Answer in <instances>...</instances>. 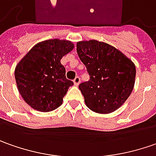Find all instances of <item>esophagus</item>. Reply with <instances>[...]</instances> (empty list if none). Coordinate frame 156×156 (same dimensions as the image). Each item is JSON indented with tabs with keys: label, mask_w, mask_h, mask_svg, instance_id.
Instances as JSON below:
<instances>
[{
	"label": "esophagus",
	"mask_w": 156,
	"mask_h": 156,
	"mask_svg": "<svg viewBox=\"0 0 156 156\" xmlns=\"http://www.w3.org/2000/svg\"><path fill=\"white\" fill-rule=\"evenodd\" d=\"M73 83H74V84L76 86H78L79 83H80V78L79 77H76V78H74V80H73Z\"/></svg>",
	"instance_id": "34e87169"
}]
</instances>
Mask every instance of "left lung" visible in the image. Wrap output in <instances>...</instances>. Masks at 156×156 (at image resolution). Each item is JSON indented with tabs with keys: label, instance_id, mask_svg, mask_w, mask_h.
<instances>
[{
	"label": "left lung",
	"instance_id": "obj_1",
	"mask_svg": "<svg viewBox=\"0 0 156 156\" xmlns=\"http://www.w3.org/2000/svg\"><path fill=\"white\" fill-rule=\"evenodd\" d=\"M77 52L90 75L78 86L86 106L99 114L120 108L134 89L135 64L115 47L95 40L78 42Z\"/></svg>",
	"mask_w": 156,
	"mask_h": 156
}]
</instances>
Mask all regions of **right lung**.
<instances>
[{"label": "right lung", "instance_id": "1", "mask_svg": "<svg viewBox=\"0 0 156 156\" xmlns=\"http://www.w3.org/2000/svg\"><path fill=\"white\" fill-rule=\"evenodd\" d=\"M74 48L72 41L47 40L36 44L14 70L20 94L33 109L48 112L62 105L73 82L66 78L62 57Z\"/></svg>", "mask_w": 156, "mask_h": 156}]
</instances>
